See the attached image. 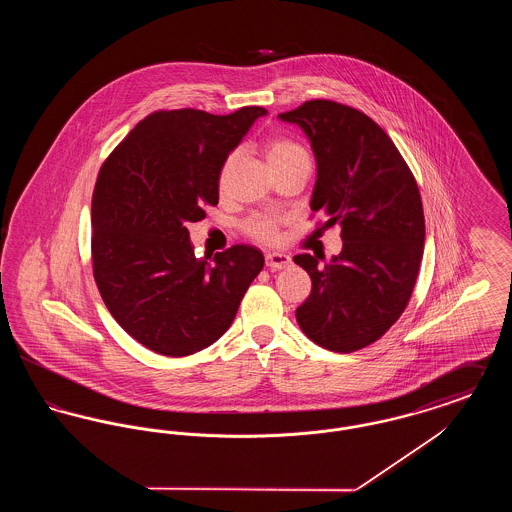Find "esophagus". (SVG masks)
Here are the masks:
<instances>
[{
	"mask_svg": "<svg viewBox=\"0 0 512 512\" xmlns=\"http://www.w3.org/2000/svg\"><path fill=\"white\" fill-rule=\"evenodd\" d=\"M292 259L286 253H267L265 255V265L272 270H282V268L290 267Z\"/></svg>",
	"mask_w": 512,
	"mask_h": 512,
	"instance_id": "esophagus-1",
	"label": "esophagus"
}]
</instances>
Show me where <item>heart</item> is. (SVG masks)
Wrapping results in <instances>:
<instances>
[{
    "mask_svg": "<svg viewBox=\"0 0 512 512\" xmlns=\"http://www.w3.org/2000/svg\"><path fill=\"white\" fill-rule=\"evenodd\" d=\"M263 151H265V157H267L272 171L292 163L295 159H305V157L309 159L305 147L293 142L292 138L278 136V134L268 136L263 144ZM236 157H238L236 151H232L226 155V159L220 165L219 176H217L220 190L226 186L228 174L232 171V165L236 163ZM280 226H282V217L272 215V213H255L245 220L242 230L247 238H251L259 244L274 245L280 242Z\"/></svg>",
    "mask_w": 512,
    "mask_h": 512,
    "instance_id": "1",
    "label": "heart"
}]
</instances>
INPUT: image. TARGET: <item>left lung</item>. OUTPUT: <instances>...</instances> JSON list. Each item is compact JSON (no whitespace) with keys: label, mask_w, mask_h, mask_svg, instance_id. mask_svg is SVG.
Wrapping results in <instances>:
<instances>
[{"label":"left lung","mask_w":512,"mask_h":512,"mask_svg":"<svg viewBox=\"0 0 512 512\" xmlns=\"http://www.w3.org/2000/svg\"><path fill=\"white\" fill-rule=\"evenodd\" d=\"M309 136L317 157L311 199L318 232L340 224L343 249L328 265L317 255L293 261L313 290L295 318L309 340L353 353L380 340L409 305L424 251L418 184L390 136L363 111L311 99L278 115Z\"/></svg>","instance_id":"1"}]
</instances>
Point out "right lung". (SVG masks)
<instances>
[{
  "label": "right lung",
  "mask_w": 512,
  "mask_h": 512,
  "mask_svg": "<svg viewBox=\"0 0 512 512\" xmlns=\"http://www.w3.org/2000/svg\"><path fill=\"white\" fill-rule=\"evenodd\" d=\"M267 109L153 111L103 161L92 197V268L109 313L144 347L186 357L230 328L265 257L249 245L197 259L188 222L219 203L220 165Z\"/></svg>",
  "instance_id": "right-lung-1"
}]
</instances>
